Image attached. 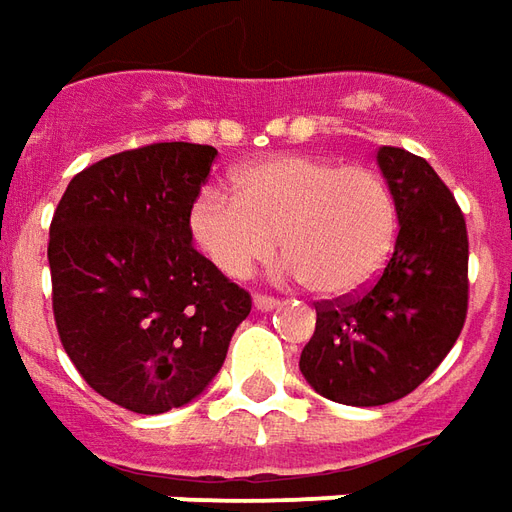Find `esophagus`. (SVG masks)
Segmentation results:
<instances>
[{
  "instance_id": "1",
  "label": "esophagus",
  "mask_w": 512,
  "mask_h": 512,
  "mask_svg": "<svg viewBox=\"0 0 512 512\" xmlns=\"http://www.w3.org/2000/svg\"><path fill=\"white\" fill-rule=\"evenodd\" d=\"M255 307L257 310H263V313H268V310H274V307H280V299H274V296H266V293H255Z\"/></svg>"
}]
</instances>
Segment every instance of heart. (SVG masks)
Instances as JSON below:
<instances>
[{"instance_id":"obj_1","label":"heart","mask_w":512,"mask_h":512,"mask_svg":"<svg viewBox=\"0 0 512 512\" xmlns=\"http://www.w3.org/2000/svg\"><path fill=\"white\" fill-rule=\"evenodd\" d=\"M199 252L232 280L280 246L282 274L305 277L321 296L366 288L391 257L399 210L388 182L366 166L280 155L244 166L232 191L207 185L188 210Z\"/></svg>"}]
</instances>
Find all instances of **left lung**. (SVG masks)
<instances>
[{
  "instance_id": "8db88e82",
  "label": "left lung",
  "mask_w": 512,
  "mask_h": 512,
  "mask_svg": "<svg viewBox=\"0 0 512 512\" xmlns=\"http://www.w3.org/2000/svg\"><path fill=\"white\" fill-rule=\"evenodd\" d=\"M377 163L399 210L391 260L355 299L321 302L299 357L310 388L332 402L402 399L455 346L468 310L466 219L424 157L380 146Z\"/></svg>"
}]
</instances>
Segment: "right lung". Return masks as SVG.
I'll use <instances>...</instances> for the list:
<instances>
[{
    "instance_id": "obj_1",
    "label": "right lung",
    "mask_w": 512,
    "mask_h": 512,
    "mask_svg": "<svg viewBox=\"0 0 512 512\" xmlns=\"http://www.w3.org/2000/svg\"><path fill=\"white\" fill-rule=\"evenodd\" d=\"M216 149L152 144L69 182L49 227L52 310L82 380L132 413L194 402L252 299L191 246L188 210Z\"/></svg>"
}]
</instances>
